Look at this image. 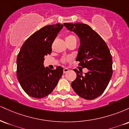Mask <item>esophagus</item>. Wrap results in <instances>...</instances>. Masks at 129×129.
<instances>
[{"instance_id":"34e87169","label":"esophagus","mask_w":129,"mask_h":129,"mask_svg":"<svg viewBox=\"0 0 129 129\" xmlns=\"http://www.w3.org/2000/svg\"><path fill=\"white\" fill-rule=\"evenodd\" d=\"M69 71V69H67V68H66V69H64L63 70V74H65V73H67Z\"/></svg>"}]
</instances>
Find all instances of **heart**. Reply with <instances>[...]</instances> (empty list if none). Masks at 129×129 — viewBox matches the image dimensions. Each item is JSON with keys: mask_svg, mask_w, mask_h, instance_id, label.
Instances as JSON below:
<instances>
[{"mask_svg": "<svg viewBox=\"0 0 129 129\" xmlns=\"http://www.w3.org/2000/svg\"><path fill=\"white\" fill-rule=\"evenodd\" d=\"M73 40H76V38H75V37L73 36V35H69V36H67L66 38V41L67 44L70 42H71V41H73ZM68 60H69V59H66V58H63L61 59L62 62L63 63H65L67 61H68Z\"/></svg>", "mask_w": 129, "mask_h": 129, "instance_id": "1", "label": "heart"}]
</instances>
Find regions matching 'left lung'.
I'll list each match as a JSON object with an SVG mask.
<instances>
[{
  "instance_id": "1",
  "label": "left lung",
  "mask_w": 129,
  "mask_h": 129,
  "mask_svg": "<svg viewBox=\"0 0 129 129\" xmlns=\"http://www.w3.org/2000/svg\"><path fill=\"white\" fill-rule=\"evenodd\" d=\"M69 30L79 36L81 45L76 61L88 72L83 75L82 71L74 69L76 78L72 83L74 91L79 96L91 100L103 93L113 73L112 57L105 41L89 25L82 23H64Z\"/></svg>"
}]
</instances>
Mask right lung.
I'll return each instance as SVG.
<instances>
[{
  "instance_id": "1",
  "label": "right lung",
  "mask_w": 129,
  "mask_h": 129,
  "mask_svg": "<svg viewBox=\"0 0 129 129\" xmlns=\"http://www.w3.org/2000/svg\"><path fill=\"white\" fill-rule=\"evenodd\" d=\"M63 26L60 23L44 26L29 36L20 48L17 57V78L22 89L30 96H47L62 75V67L45 68L44 60L45 56L51 54L54 40Z\"/></svg>"
}]
</instances>
